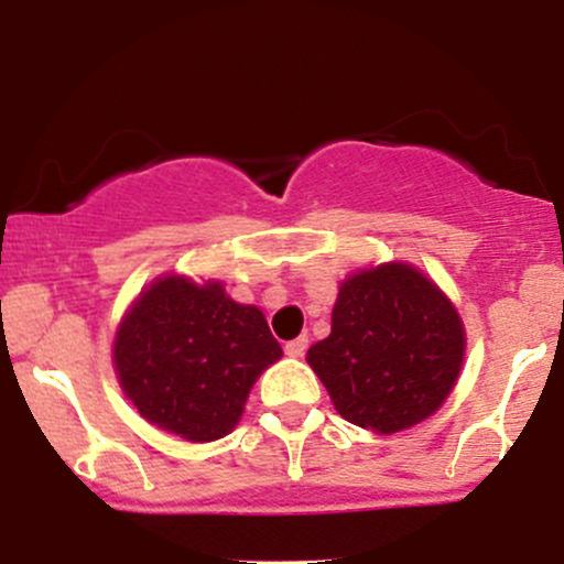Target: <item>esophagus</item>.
Listing matches in <instances>:
<instances>
[{
    "label": "esophagus",
    "mask_w": 564,
    "mask_h": 564,
    "mask_svg": "<svg viewBox=\"0 0 564 564\" xmlns=\"http://www.w3.org/2000/svg\"><path fill=\"white\" fill-rule=\"evenodd\" d=\"M286 355L289 358H302L304 355V349H307V336H296V339H291V341H286Z\"/></svg>",
    "instance_id": "34e87169"
}]
</instances>
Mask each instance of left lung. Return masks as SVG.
Wrapping results in <instances>:
<instances>
[{"instance_id":"8db88e82","label":"left lung","mask_w":564,"mask_h":564,"mask_svg":"<svg viewBox=\"0 0 564 564\" xmlns=\"http://www.w3.org/2000/svg\"><path fill=\"white\" fill-rule=\"evenodd\" d=\"M464 345L448 296L411 264L387 262L341 283L332 334L310 347L307 364L341 419L392 435L445 403Z\"/></svg>"}]
</instances>
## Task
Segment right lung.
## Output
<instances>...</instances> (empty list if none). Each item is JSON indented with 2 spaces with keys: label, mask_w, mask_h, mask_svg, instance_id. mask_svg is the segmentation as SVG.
<instances>
[{
  "label": "right lung",
  "mask_w": 564,
  "mask_h": 564,
  "mask_svg": "<svg viewBox=\"0 0 564 564\" xmlns=\"http://www.w3.org/2000/svg\"><path fill=\"white\" fill-rule=\"evenodd\" d=\"M281 355L260 307L185 275L153 281L113 339L116 377L140 416L191 443L228 435Z\"/></svg>",
  "instance_id": "add662e5"
}]
</instances>
